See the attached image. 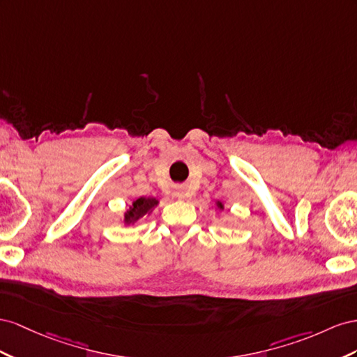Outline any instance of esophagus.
Segmentation results:
<instances>
[{
	"mask_svg": "<svg viewBox=\"0 0 357 357\" xmlns=\"http://www.w3.org/2000/svg\"><path fill=\"white\" fill-rule=\"evenodd\" d=\"M175 196H176L178 199H185V197H187L184 190H176V191H175Z\"/></svg>",
	"mask_w": 357,
	"mask_h": 357,
	"instance_id": "obj_1",
	"label": "esophagus"
}]
</instances>
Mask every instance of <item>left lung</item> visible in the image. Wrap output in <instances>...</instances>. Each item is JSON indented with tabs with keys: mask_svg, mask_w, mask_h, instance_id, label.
<instances>
[{
	"mask_svg": "<svg viewBox=\"0 0 357 357\" xmlns=\"http://www.w3.org/2000/svg\"><path fill=\"white\" fill-rule=\"evenodd\" d=\"M215 209L224 211V209H226V206H224V203H222L221 200H217V202H215Z\"/></svg>",
	"mask_w": 357,
	"mask_h": 357,
	"instance_id": "1",
	"label": "left lung"
}]
</instances>
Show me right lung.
I'll list each match as a JSON object with an SVG mask.
<instances>
[{
  "instance_id": "add662e5",
  "label": "right lung",
  "mask_w": 357,
  "mask_h": 357,
  "mask_svg": "<svg viewBox=\"0 0 357 357\" xmlns=\"http://www.w3.org/2000/svg\"><path fill=\"white\" fill-rule=\"evenodd\" d=\"M158 199L155 197H139L130 203V206L124 211V215L119 218V221L124 224V226H133L142 218L149 217L152 211L158 206Z\"/></svg>"
}]
</instances>
